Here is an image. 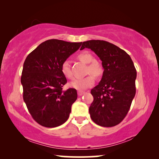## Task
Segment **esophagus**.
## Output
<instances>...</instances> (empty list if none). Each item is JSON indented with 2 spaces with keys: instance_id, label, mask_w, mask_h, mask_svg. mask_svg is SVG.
Listing matches in <instances>:
<instances>
[{
  "instance_id": "obj_1",
  "label": "esophagus",
  "mask_w": 159,
  "mask_h": 159,
  "mask_svg": "<svg viewBox=\"0 0 159 159\" xmlns=\"http://www.w3.org/2000/svg\"><path fill=\"white\" fill-rule=\"evenodd\" d=\"M84 93H85V92H83V91H80V90L78 91V95H79V96H81Z\"/></svg>"
}]
</instances>
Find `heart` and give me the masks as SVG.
Masks as SVG:
<instances>
[{
  "label": "heart",
  "instance_id": "obj_1",
  "mask_svg": "<svg viewBox=\"0 0 159 159\" xmlns=\"http://www.w3.org/2000/svg\"><path fill=\"white\" fill-rule=\"evenodd\" d=\"M78 59L83 63L89 64L88 66V73H90L95 77L101 76V74H102V68L101 64L98 61H95V58L90 52H88V51L80 52L78 55ZM61 71L64 76L67 79H73L71 66H70L69 62L67 60L63 61V63L61 64ZM94 82H95L94 77L92 75H89V76L82 78V79H78L73 80L70 83V86L76 90H82L90 87L91 85H93Z\"/></svg>",
  "mask_w": 159,
  "mask_h": 159
}]
</instances>
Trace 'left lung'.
<instances>
[{
  "label": "left lung",
  "mask_w": 159,
  "mask_h": 159,
  "mask_svg": "<svg viewBox=\"0 0 159 159\" xmlns=\"http://www.w3.org/2000/svg\"><path fill=\"white\" fill-rule=\"evenodd\" d=\"M93 50L102 61L103 75L91 90L93 102L89 107L92 120L102 127H113L123 120L136 93V69L130 55L109 42L90 40L80 50Z\"/></svg>",
  "instance_id": "left-lung-1"
}]
</instances>
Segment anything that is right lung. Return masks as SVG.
I'll use <instances>...</instances> for the list:
<instances>
[{"label":"right lung","instance_id":"add662e5","mask_svg":"<svg viewBox=\"0 0 159 159\" xmlns=\"http://www.w3.org/2000/svg\"><path fill=\"white\" fill-rule=\"evenodd\" d=\"M81 44L50 39L26 58L21 77L23 99L31 116L42 126L57 127L69 118L77 92L74 88L62 90L67 80L61 66Z\"/></svg>","mask_w":159,"mask_h":159}]
</instances>
